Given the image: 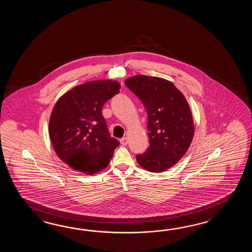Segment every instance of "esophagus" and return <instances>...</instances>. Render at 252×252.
I'll return each instance as SVG.
<instances>
[{
	"instance_id": "obj_1",
	"label": "esophagus",
	"mask_w": 252,
	"mask_h": 252,
	"mask_svg": "<svg viewBox=\"0 0 252 252\" xmlns=\"http://www.w3.org/2000/svg\"><path fill=\"white\" fill-rule=\"evenodd\" d=\"M120 142H121V144L123 145V146H126V145L128 144V139L126 137H124L123 139H120Z\"/></svg>"
}]
</instances>
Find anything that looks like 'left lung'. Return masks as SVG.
I'll return each mask as SVG.
<instances>
[{"label":"left lung","instance_id":"8db88e82","mask_svg":"<svg viewBox=\"0 0 252 252\" xmlns=\"http://www.w3.org/2000/svg\"><path fill=\"white\" fill-rule=\"evenodd\" d=\"M125 85L148 113L150 148L136 159L148 171H166L181 159L193 140L194 125L188 101L172 82L161 77L134 75Z\"/></svg>","mask_w":252,"mask_h":252}]
</instances>
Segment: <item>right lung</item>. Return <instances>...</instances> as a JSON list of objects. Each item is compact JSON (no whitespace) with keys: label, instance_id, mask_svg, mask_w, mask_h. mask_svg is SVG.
Here are the masks:
<instances>
[{"label":"right lung","instance_id":"add662e5","mask_svg":"<svg viewBox=\"0 0 252 252\" xmlns=\"http://www.w3.org/2000/svg\"><path fill=\"white\" fill-rule=\"evenodd\" d=\"M120 89L118 81H90L56 102L48 124L49 138L59 158L76 171L94 175L112 159L120 142L109 133L102 109Z\"/></svg>","mask_w":252,"mask_h":252}]
</instances>
